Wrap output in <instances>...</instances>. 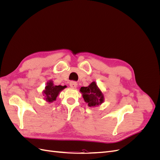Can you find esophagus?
Returning a JSON list of instances; mask_svg holds the SVG:
<instances>
[{
  "mask_svg": "<svg viewBox=\"0 0 160 160\" xmlns=\"http://www.w3.org/2000/svg\"><path fill=\"white\" fill-rule=\"evenodd\" d=\"M69 85L71 88H75L77 85V82H75L74 81H72L70 82Z\"/></svg>",
  "mask_w": 160,
  "mask_h": 160,
  "instance_id": "34e87169",
  "label": "esophagus"
}]
</instances>
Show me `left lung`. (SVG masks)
<instances>
[{"instance_id": "left-lung-1", "label": "left lung", "mask_w": 160, "mask_h": 160, "mask_svg": "<svg viewBox=\"0 0 160 160\" xmlns=\"http://www.w3.org/2000/svg\"><path fill=\"white\" fill-rule=\"evenodd\" d=\"M81 93L83 98L89 107H94L101 105L103 102V95L97 86L95 82L92 83L88 87H81Z\"/></svg>"}]
</instances>
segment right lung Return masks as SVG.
Instances as JSON below:
<instances>
[{
    "label": "right lung",
    "mask_w": 160,
    "mask_h": 160,
    "mask_svg": "<svg viewBox=\"0 0 160 160\" xmlns=\"http://www.w3.org/2000/svg\"><path fill=\"white\" fill-rule=\"evenodd\" d=\"M64 88H65V86L54 85L52 81L48 82L45 89L43 91L46 101L48 102H52L53 101H55L59 92Z\"/></svg>",
    "instance_id": "1"
}]
</instances>
